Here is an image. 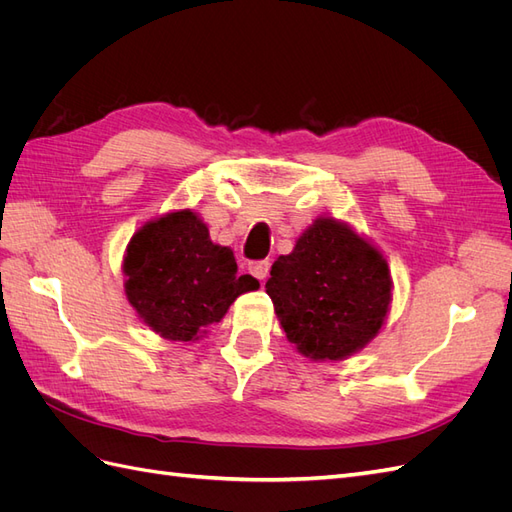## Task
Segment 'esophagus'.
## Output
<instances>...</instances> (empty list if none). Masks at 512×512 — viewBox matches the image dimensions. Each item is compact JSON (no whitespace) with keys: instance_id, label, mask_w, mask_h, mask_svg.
Listing matches in <instances>:
<instances>
[{"instance_id":"esophagus-1","label":"esophagus","mask_w":512,"mask_h":512,"mask_svg":"<svg viewBox=\"0 0 512 512\" xmlns=\"http://www.w3.org/2000/svg\"><path fill=\"white\" fill-rule=\"evenodd\" d=\"M269 269H271V262L269 260H256V262H250V273L256 277V280H267L269 275Z\"/></svg>"}]
</instances>
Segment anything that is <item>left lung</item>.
I'll return each instance as SVG.
<instances>
[{
    "mask_svg": "<svg viewBox=\"0 0 512 512\" xmlns=\"http://www.w3.org/2000/svg\"><path fill=\"white\" fill-rule=\"evenodd\" d=\"M267 294L286 337L314 361L361 350L382 327L391 273L382 254L346 224L320 218L271 267Z\"/></svg>",
    "mask_w": 512,
    "mask_h": 512,
    "instance_id": "8db88e82",
    "label": "left lung"
}]
</instances>
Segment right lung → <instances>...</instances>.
Listing matches in <instances>:
<instances>
[{
    "label": "right lung",
    "mask_w": 512,
    "mask_h": 512,
    "mask_svg": "<svg viewBox=\"0 0 512 512\" xmlns=\"http://www.w3.org/2000/svg\"><path fill=\"white\" fill-rule=\"evenodd\" d=\"M126 294L147 327L173 342H192L220 322L230 303L258 280L239 275L232 250L215 245L190 209L145 224L132 237Z\"/></svg>",
    "instance_id": "add662e5"
}]
</instances>
